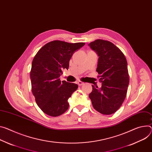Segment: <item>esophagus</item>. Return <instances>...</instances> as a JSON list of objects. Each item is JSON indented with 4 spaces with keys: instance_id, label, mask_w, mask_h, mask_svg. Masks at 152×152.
<instances>
[{
    "instance_id": "34e87169",
    "label": "esophagus",
    "mask_w": 152,
    "mask_h": 152,
    "mask_svg": "<svg viewBox=\"0 0 152 152\" xmlns=\"http://www.w3.org/2000/svg\"><path fill=\"white\" fill-rule=\"evenodd\" d=\"M77 84H78V86H82V85H83V84H84L83 82L80 81V80L77 81Z\"/></svg>"
}]
</instances>
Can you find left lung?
Masks as SVG:
<instances>
[{
	"mask_svg": "<svg viewBox=\"0 0 152 152\" xmlns=\"http://www.w3.org/2000/svg\"><path fill=\"white\" fill-rule=\"evenodd\" d=\"M88 46L99 57L96 72L101 88L92 85L89 94L93 108L103 115H111L121 106L129 84L127 62L122 52L113 43L97 39Z\"/></svg>",
	"mask_w": 152,
	"mask_h": 152,
	"instance_id": "8db88e82",
	"label": "left lung"
}]
</instances>
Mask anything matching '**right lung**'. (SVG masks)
I'll return each instance as SVG.
<instances>
[{
	"instance_id": "add662e5",
	"label": "right lung",
	"mask_w": 152,
	"mask_h": 152,
	"mask_svg": "<svg viewBox=\"0 0 152 152\" xmlns=\"http://www.w3.org/2000/svg\"><path fill=\"white\" fill-rule=\"evenodd\" d=\"M85 45L54 40L41 48L31 65L30 79L32 93L36 104L45 114L56 117L69 107L68 99L78 86L60 80L63 69H68L74 53Z\"/></svg>"
}]
</instances>
